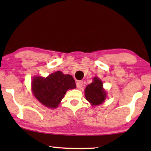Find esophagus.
I'll return each mask as SVG.
<instances>
[{
  "label": "esophagus",
  "instance_id": "obj_1",
  "mask_svg": "<svg viewBox=\"0 0 151 151\" xmlns=\"http://www.w3.org/2000/svg\"><path fill=\"white\" fill-rule=\"evenodd\" d=\"M82 84H83V81H82V80H79V81H78L77 82H76V86H77V87L78 88H81Z\"/></svg>",
  "mask_w": 151,
  "mask_h": 151
}]
</instances>
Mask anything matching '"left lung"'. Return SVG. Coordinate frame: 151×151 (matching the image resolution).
<instances>
[{"instance_id": "8db88e82", "label": "left lung", "mask_w": 151, "mask_h": 151, "mask_svg": "<svg viewBox=\"0 0 151 151\" xmlns=\"http://www.w3.org/2000/svg\"><path fill=\"white\" fill-rule=\"evenodd\" d=\"M102 82L98 78H93V82L85 88V97L92 105L101 104L106 98V93L102 88Z\"/></svg>"}]
</instances>
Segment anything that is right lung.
I'll use <instances>...</instances> for the list:
<instances>
[{
    "mask_svg": "<svg viewBox=\"0 0 151 151\" xmlns=\"http://www.w3.org/2000/svg\"><path fill=\"white\" fill-rule=\"evenodd\" d=\"M32 91L39 102L49 108L58 106L68 89L76 87L73 78L56 71L48 77H35L32 80Z\"/></svg>",
    "mask_w": 151,
    "mask_h": 151,
    "instance_id": "obj_1",
    "label": "right lung"
}]
</instances>
